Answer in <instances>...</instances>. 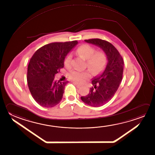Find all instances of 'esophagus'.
I'll return each mask as SVG.
<instances>
[{"mask_svg": "<svg viewBox=\"0 0 155 155\" xmlns=\"http://www.w3.org/2000/svg\"><path fill=\"white\" fill-rule=\"evenodd\" d=\"M74 84H76L77 86H78V87H80V86H81L82 84H79L78 82H74Z\"/></svg>", "mask_w": 155, "mask_h": 155, "instance_id": "esophagus-1", "label": "esophagus"}]
</instances>
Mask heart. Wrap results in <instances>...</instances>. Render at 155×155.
Segmentation results:
<instances>
[{"instance_id": "1", "label": "heart", "mask_w": 155, "mask_h": 155, "mask_svg": "<svg viewBox=\"0 0 155 155\" xmlns=\"http://www.w3.org/2000/svg\"><path fill=\"white\" fill-rule=\"evenodd\" d=\"M95 48L88 44L80 46L76 50V54L82 59L86 60V66L94 74L102 73L107 64V54L103 50L95 51ZM72 55L68 54L65 57L64 64L66 67L71 66ZM90 71H74L69 75L70 79L79 82H83L91 76Z\"/></svg>"}]
</instances>
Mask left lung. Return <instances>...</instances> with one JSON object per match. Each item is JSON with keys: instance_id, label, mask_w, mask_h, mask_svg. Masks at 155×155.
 I'll use <instances>...</instances> for the list:
<instances>
[{"instance_id": "1", "label": "left lung", "mask_w": 155, "mask_h": 155, "mask_svg": "<svg viewBox=\"0 0 155 155\" xmlns=\"http://www.w3.org/2000/svg\"><path fill=\"white\" fill-rule=\"evenodd\" d=\"M84 41L101 48L107 56V64L104 71L93 78V86L87 95L81 97L85 104L99 107L110 101L117 90L122 79L124 60L117 50L107 41L92 39Z\"/></svg>"}]
</instances>
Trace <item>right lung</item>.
Returning a JSON list of instances; mask_svg holds the SVG:
<instances>
[{"mask_svg":"<svg viewBox=\"0 0 155 155\" xmlns=\"http://www.w3.org/2000/svg\"><path fill=\"white\" fill-rule=\"evenodd\" d=\"M78 41L53 42L43 46L30 59L27 82L31 96L43 107H54L63 98L68 81H57L54 75L64 67V60Z\"/></svg>","mask_w":155,"mask_h":155,"instance_id":"obj_1","label":"right lung"}]
</instances>
